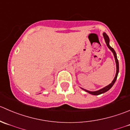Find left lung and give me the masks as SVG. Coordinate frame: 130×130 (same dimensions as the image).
Here are the masks:
<instances>
[{
  "instance_id": "8db88e82",
  "label": "left lung",
  "mask_w": 130,
  "mask_h": 130,
  "mask_svg": "<svg viewBox=\"0 0 130 130\" xmlns=\"http://www.w3.org/2000/svg\"><path fill=\"white\" fill-rule=\"evenodd\" d=\"M103 35H104V39H105V41H106V44H107V46L109 47V49H110V51L112 52L113 54H114V58H115V60H116V74L115 78H114V79H113V81L112 82V83H110V84H109V85L106 86V87H104V88L99 90L95 91V92H90V91H88V90H87L83 89L85 91H86V92H88V93H90V94H92V95H98L101 94V93H105V92H106L107 91H108L112 87L113 85L114 84V83H115L116 80V79H117V77H118V73H119V62H118V59H117L116 53V52H115V51L114 50V48H112V47L109 45V38L108 36L107 35V34L105 33H104Z\"/></svg>"
}]
</instances>
